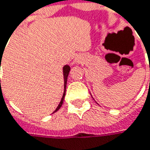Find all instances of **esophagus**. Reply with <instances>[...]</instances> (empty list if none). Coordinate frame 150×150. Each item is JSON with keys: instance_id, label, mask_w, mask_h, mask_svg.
<instances>
[{"instance_id": "34e87169", "label": "esophagus", "mask_w": 150, "mask_h": 150, "mask_svg": "<svg viewBox=\"0 0 150 150\" xmlns=\"http://www.w3.org/2000/svg\"><path fill=\"white\" fill-rule=\"evenodd\" d=\"M75 62H80V60H79L78 58H76V59H75Z\"/></svg>"}]
</instances>
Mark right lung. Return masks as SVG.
<instances>
[{"label":"right lung","instance_id":"right-lung-1","mask_svg":"<svg viewBox=\"0 0 150 150\" xmlns=\"http://www.w3.org/2000/svg\"><path fill=\"white\" fill-rule=\"evenodd\" d=\"M2 57L1 56V58ZM1 65V63H0ZM62 71H63V78H64V91H63V94H62V100L60 103H59V105H58V106L57 107V109L54 111V112H57L59 109H60V107L62 106V103H63V100H64V97H65V93H66V85H67V79H68V76H69V71H70V67L69 66V65H65V66H63V68H62ZM53 112V113H54Z\"/></svg>","mask_w":150,"mask_h":150}]
</instances>
